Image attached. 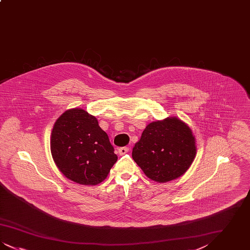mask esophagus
<instances>
[{
    "mask_svg": "<svg viewBox=\"0 0 250 250\" xmlns=\"http://www.w3.org/2000/svg\"><path fill=\"white\" fill-rule=\"evenodd\" d=\"M129 152V148L128 147H121L118 149V153H119L120 155H125V154H126V153H128Z\"/></svg>",
    "mask_w": 250,
    "mask_h": 250,
    "instance_id": "1",
    "label": "esophagus"
}]
</instances>
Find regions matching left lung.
Instances as JSON below:
<instances>
[{
    "instance_id": "left-lung-1",
    "label": "left lung",
    "mask_w": 250,
    "mask_h": 250,
    "mask_svg": "<svg viewBox=\"0 0 250 250\" xmlns=\"http://www.w3.org/2000/svg\"><path fill=\"white\" fill-rule=\"evenodd\" d=\"M196 151L190 128L172 117L149 124L133 147L132 157L147 177L166 183L189 168Z\"/></svg>"
}]
</instances>
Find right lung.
I'll use <instances>...</instances> for the list:
<instances>
[{
	"label": "right lung",
	"mask_w": 250,
	"mask_h": 250,
	"mask_svg": "<svg viewBox=\"0 0 250 250\" xmlns=\"http://www.w3.org/2000/svg\"><path fill=\"white\" fill-rule=\"evenodd\" d=\"M50 150L61 172L85 186L104 181L118 159L107 133L83 108L68 109L56 121Z\"/></svg>",
	"instance_id": "right-lung-1"
}]
</instances>
